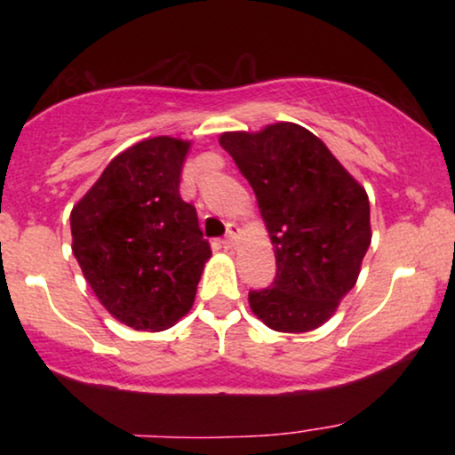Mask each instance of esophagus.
<instances>
[{"label": "esophagus", "mask_w": 455, "mask_h": 455, "mask_svg": "<svg viewBox=\"0 0 455 455\" xmlns=\"http://www.w3.org/2000/svg\"><path fill=\"white\" fill-rule=\"evenodd\" d=\"M239 235H242V231H239L237 224H228V231H227V239H224V245H227V248H233L235 242L239 239Z\"/></svg>", "instance_id": "1"}]
</instances>
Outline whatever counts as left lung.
I'll use <instances>...</instances> for the list:
<instances>
[{
    "label": "left lung",
    "mask_w": 455,
    "mask_h": 455,
    "mask_svg": "<svg viewBox=\"0 0 455 455\" xmlns=\"http://www.w3.org/2000/svg\"><path fill=\"white\" fill-rule=\"evenodd\" d=\"M220 145L257 195L278 267L271 286L250 291V310L274 331L321 327L357 282L372 239L363 186L297 124L222 132Z\"/></svg>",
    "instance_id": "1"
}]
</instances>
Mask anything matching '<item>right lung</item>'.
Instances as JSON below:
<instances>
[{"instance_id":"add662e5","label":"right lung","mask_w":455,"mask_h":455,"mask_svg":"<svg viewBox=\"0 0 455 455\" xmlns=\"http://www.w3.org/2000/svg\"><path fill=\"white\" fill-rule=\"evenodd\" d=\"M190 140L151 137L124 149L72 207V252L108 315L164 331L195 304L212 248L180 196Z\"/></svg>"}]
</instances>
